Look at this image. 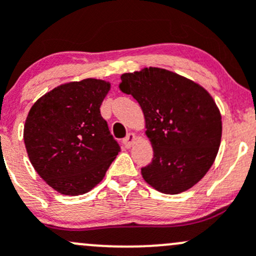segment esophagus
Listing matches in <instances>:
<instances>
[{
  "label": "esophagus",
  "instance_id": "esophagus-1",
  "mask_svg": "<svg viewBox=\"0 0 256 256\" xmlns=\"http://www.w3.org/2000/svg\"><path fill=\"white\" fill-rule=\"evenodd\" d=\"M135 140H136L135 134H128V135L124 138V141H122L124 146H125L126 148H130V147L134 144V142H135Z\"/></svg>",
  "mask_w": 256,
  "mask_h": 256
}]
</instances>
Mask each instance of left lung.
<instances>
[{
	"mask_svg": "<svg viewBox=\"0 0 256 256\" xmlns=\"http://www.w3.org/2000/svg\"><path fill=\"white\" fill-rule=\"evenodd\" d=\"M118 88L132 95L146 120L154 158L144 180L166 194L200 182L213 164L222 138V116L204 88L160 68L121 76Z\"/></svg>",
	"mask_w": 256,
	"mask_h": 256,
	"instance_id": "left-lung-1",
	"label": "left lung"
}]
</instances>
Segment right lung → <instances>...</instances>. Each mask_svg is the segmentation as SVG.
I'll use <instances>...</instances> for the list:
<instances>
[{"instance_id":"right-lung-1","label":"right lung","mask_w":256,"mask_h":256,"mask_svg":"<svg viewBox=\"0 0 256 256\" xmlns=\"http://www.w3.org/2000/svg\"><path fill=\"white\" fill-rule=\"evenodd\" d=\"M109 90L104 80L68 82L43 95L28 112L23 138L30 164L62 194L92 190L120 151L100 114Z\"/></svg>"}]
</instances>
